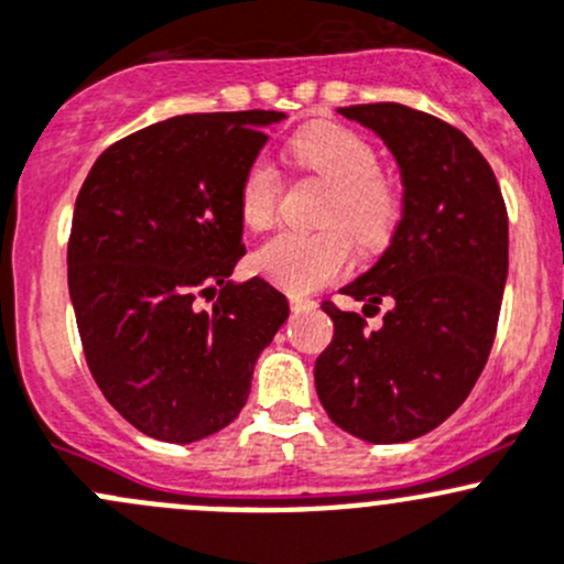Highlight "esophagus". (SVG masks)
I'll list each match as a JSON object with an SVG mask.
<instances>
[{
  "instance_id": "1",
  "label": "esophagus",
  "mask_w": 564,
  "mask_h": 564,
  "mask_svg": "<svg viewBox=\"0 0 564 564\" xmlns=\"http://www.w3.org/2000/svg\"><path fill=\"white\" fill-rule=\"evenodd\" d=\"M290 310H293V312H310V310H317V301L306 299V295H290Z\"/></svg>"
}]
</instances>
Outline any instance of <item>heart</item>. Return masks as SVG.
I'll return each mask as SVG.
<instances>
[{
	"mask_svg": "<svg viewBox=\"0 0 564 564\" xmlns=\"http://www.w3.org/2000/svg\"><path fill=\"white\" fill-rule=\"evenodd\" d=\"M290 154L304 171L330 184L315 234H280L254 252V269L290 293H310L334 282L352 263L351 230L364 247L377 249L397 230L402 219V195L380 173L377 152L339 124H315L299 132ZM282 178L269 160H254L243 173L239 208L249 230L274 225Z\"/></svg>",
	"mask_w": 564,
	"mask_h": 564,
	"instance_id": "1",
	"label": "heart"
}]
</instances>
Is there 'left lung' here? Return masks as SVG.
<instances>
[{
    "instance_id": "obj_1",
    "label": "left lung",
    "mask_w": 564,
    "mask_h": 564,
    "mask_svg": "<svg viewBox=\"0 0 564 564\" xmlns=\"http://www.w3.org/2000/svg\"><path fill=\"white\" fill-rule=\"evenodd\" d=\"M397 160L404 212L367 274L345 284L367 310L391 301L377 330L358 312L323 310L334 339L315 364L330 421L367 443H408L469 397L495 345L508 280V212L489 162L456 127L399 102L339 108Z\"/></svg>"
}]
</instances>
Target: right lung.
<instances>
[{
  "label": "right lung",
  "mask_w": 564,
  "mask_h": 564,
  "mask_svg": "<svg viewBox=\"0 0 564 564\" xmlns=\"http://www.w3.org/2000/svg\"><path fill=\"white\" fill-rule=\"evenodd\" d=\"M280 110L184 113L121 138L80 187L69 301L102 397L138 432L197 443L247 404L288 299L243 258L239 193ZM197 297H214L203 311Z\"/></svg>",
  "instance_id": "right-lung-1"
}]
</instances>
